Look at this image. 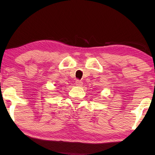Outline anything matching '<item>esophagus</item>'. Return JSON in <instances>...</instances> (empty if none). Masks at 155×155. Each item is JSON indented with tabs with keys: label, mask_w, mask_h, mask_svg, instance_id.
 <instances>
[{
	"label": "esophagus",
	"mask_w": 155,
	"mask_h": 155,
	"mask_svg": "<svg viewBox=\"0 0 155 155\" xmlns=\"http://www.w3.org/2000/svg\"><path fill=\"white\" fill-rule=\"evenodd\" d=\"M75 83H76V85L79 86V87H80V86H82V85H83L82 81H81L80 80H77V81H76Z\"/></svg>",
	"instance_id": "obj_1"
}]
</instances>
